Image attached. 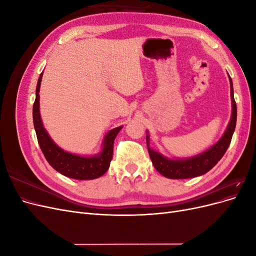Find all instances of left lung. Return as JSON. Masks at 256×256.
Wrapping results in <instances>:
<instances>
[{
	"label": "left lung",
	"instance_id": "left-lung-1",
	"mask_svg": "<svg viewBox=\"0 0 256 256\" xmlns=\"http://www.w3.org/2000/svg\"><path fill=\"white\" fill-rule=\"evenodd\" d=\"M230 98H232V118L230 120L226 131L224 132L221 140L216 143L212 148H209L205 152L198 154V156L182 159V160H171L162 156L159 152L152 150L148 146V134L146 136L147 148H148L150 157L152 159V164L157 171L164 175V177L171 178V180H187V178L196 177L207 173L212 170L218 161L223 157V154L228 150L232 141V136L235 131L236 120H237V106L234 99V90L233 83L230 76Z\"/></svg>",
	"mask_w": 256,
	"mask_h": 256
}]
</instances>
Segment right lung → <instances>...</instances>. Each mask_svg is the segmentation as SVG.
I'll list each match as a JSON object with an SVG mask.
<instances>
[{"mask_svg":"<svg viewBox=\"0 0 256 256\" xmlns=\"http://www.w3.org/2000/svg\"><path fill=\"white\" fill-rule=\"evenodd\" d=\"M42 74L38 78L36 86V98L33 104V122L36 131L37 141L44 158L49 164L60 174L74 180H95L102 176L110 166L113 157V144L116 136L122 127H118L108 132L104 142V150L98 156L81 157L78 154L64 152L54 144L51 138L44 130L40 114V90Z\"/></svg>","mask_w":256,"mask_h":256,"instance_id":"obj_1","label":"right lung"}]
</instances>
